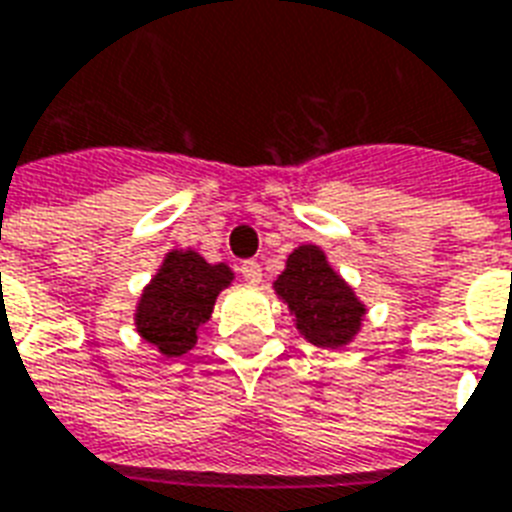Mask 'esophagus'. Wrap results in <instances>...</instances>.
Here are the masks:
<instances>
[{
  "mask_svg": "<svg viewBox=\"0 0 512 512\" xmlns=\"http://www.w3.org/2000/svg\"><path fill=\"white\" fill-rule=\"evenodd\" d=\"M240 275H243L245 283H259L261 267L256 261H243V264H240Z\"/></svg>",
  "mask_w": 512,
  "mask_h": 512,
  "instance_id": "obj_1",
  "label": "esophagus"
}]
</instances>
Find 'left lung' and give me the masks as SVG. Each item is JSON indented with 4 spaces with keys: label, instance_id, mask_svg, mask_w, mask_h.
Returning <instances> with one entry per match:
<instances>
[{
    "label": "left lung",
    "instance_id": "obj_1",
    "mask_svg": "<svg viewBox=\"0 0 512 512\" xmlns=\"http://www.w3.org/2000/svg\"><path fill=\"white\" fill-rule=\"evenodd\" d=\"M272 288L288 304L296 331L315 347L342 350L363 328L366 304L320 245L293 248Z\"/></svg>",
    "mask_w": 512,
    "mask_h": 512
}]
</instances>
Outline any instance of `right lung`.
<instances>
[{"label": "right lung", "mask_w": 512, "mask_h": 512, "mask_svg": "<svg viewBox=\"0 0 512 512\" xmlns=\"http://www.w3.org/2000/svg\"><path fill=\"white\" fill-rule=\"evenodd\" d=\"M232 280L235 272L224 261L208 264L192 248H173L138 296V336L165 358H181L197 344V331L211 320L219 293Z\"/></svg>", "instance_id": "right-lung-1"}]
</instances>
